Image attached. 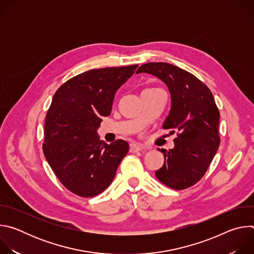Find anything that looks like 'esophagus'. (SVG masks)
Returning a JSON list of instances; mask_svg holds the SVG:
<instances>
[{
	"label": "esophagus",
	"mask_w": 254,
	"mask_h": 254,
	"mask_svg": "<svg viewBox=\"0 0 254 254\" xmlns=\"http://www.w3.org/2000/svg\"><path fill=\"white\" fill-rule=\"evenodd\" d=\"M142 150V147L140 144H136V143H131L130 144V148H129V152L130 153H136Z\"/></svg>",
	"instance_id": "esophagus-1"
}]
</instances>
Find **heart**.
Instances as JSON below:
<instances>
[{
    "label": "heart",
    "instance_id": "1",
    "mask_svg": "<svg viewBox=\"0 0 254 254\" xmlns=\"http://www.w3.org/2000/svg\"><path fill=\"white\" fill-rule=\"evenodd\" d=\"M151 89H153V88H151ZM148 90H149V89H148Z\"/></svg>",
    "mask_w": 254,
    "mask_h": 254
}]
</instances>
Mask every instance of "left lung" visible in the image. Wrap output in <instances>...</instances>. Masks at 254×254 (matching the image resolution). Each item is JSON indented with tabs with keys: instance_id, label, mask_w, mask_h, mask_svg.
Returning a JSON list of instances; mask_svg holds the SVG:
<instances>
[{
	"instance_id": "8db88e82",
	"label": "left lung",
	"mask_w": 254,
	"mask_h": 254,
	"mask_svg": "<svg viewBox=\"0 0 254 254\" xmlns=\"http://www.w3.org/2000/svg\"><path fill=\"white\" fill-rule=\"evenodd\" d=\"M157 76L168 86L172 106L163 127L177 132L172 150H160L165 163L156 177L184 190L202 179L220 144L219 110L211 90L190 72L167 62L146 63L136 73Z\"/></svg>"
}]
</instances>
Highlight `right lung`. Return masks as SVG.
Listing matches in <instances>:
<instances>
[{
  "instance_id": "right-lung-1",
  "label": "right lung",
  "mask_w": 254,
  "mask_h": 254,
  "mask_svg": "<svg viewBox=\"0 0 254 254\" xmlns=\"http://www.w3.org/2000/svg\"><path fill=\"white\" fill-rule=\"evenodd\" d=\"M138 65L91 69L70 78L55 92L46 115L43 153L62 185L88 198L113 182L128 143L99 139L101 118L110 116L117 90Z\"/></svg>"
}]
</instances>
